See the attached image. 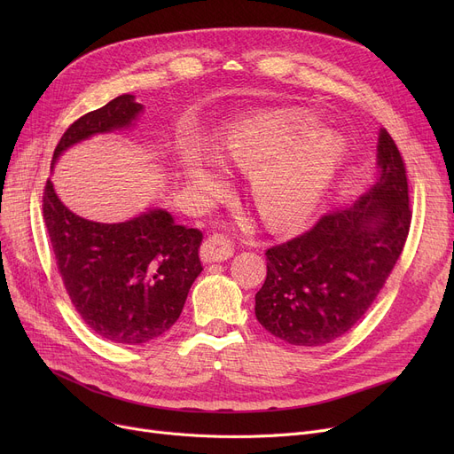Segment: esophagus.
<instances>
[{
  "label": "esophagus",
  "mask_w": 454,
  "mask_h": 454,
  "mask_svg": "<svg viewBox=\"0 0 454 454\" xmlns=\"http://www.w3.org/2000/svg\"><path fill=\"white\" fill-rule=\"evenodd\" d=\"M235 245L224 233H213L204 241L200 248V255L206 263H215V261H226L233 255Z\"/></svg>",
  "instance_id": "34e87169"
}]
</instances>
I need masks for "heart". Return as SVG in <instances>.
I'll use <instances>...</instances> for the list:
<instances>
[{
    "mask_svg": "<svg viewBox=\"0 0 454 454\" xmlns=\"http://www.w3.org/2000/svg\"><path fill=\"white\" fill-rule=\"evenodd\" d=\"M219 156L252 169L250 199L267 224L289 228L315 209L342 158L340 141L315 132L305 119H259L230 129L219 143ZM189 191L202 204L219 200L226 175L213 156L189 149L184 154Z\"/></svg>",
    "mask_w": 454,
    "mask_h": 454,
    "instance_id": "1",
    "label": "heart"
}]
</instances>
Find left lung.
<instances>
[{
    "label": "left lung",
    "instance_id": "obj_1",
    "mask_svg": "<svg viewBox=\"0 0 454 454\" xmlns=\"http://www.w3.org/2000/svg\"><path fill=\"white\" fill-rule=\"evenodd\" d=\"M377 184L355 204L265 252L267 279L255 317L294 346H324L368 311L407 243L412 209L404 160L387 129L379 134Z\"/></svg>",
    "mask_w": 454,
    "mask_h": 454
}]
</instances>
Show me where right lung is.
<instances>
[{"label":"right lung","mask_w":454,"mask_h":454,"mask_svg":"<svg viewBox=\"0 0 454 454\" xmlns=\"http://www.w3.org/2000/svg\"><path fill=\"white\" fill-rule=\"evenodd\" d=\"M141 108L134 95L125 93L84 114L62 134L53 161L91 134L130 125ZM42 211L64 287L95 335L130 346L173 327L191 285L204 270L200 230L176 224L163 209L119 224L82 219L59 200L50 178Z\"/></svg>","instance_id":"obj_1"}]
</instances>
